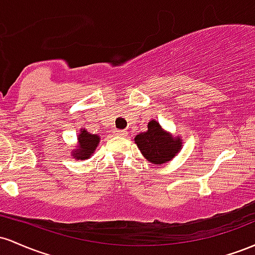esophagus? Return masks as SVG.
Returning a JSON list of instances; mask_svg holds the SVG:
<instances>
[{
    "label": "esophagus",
    "mask_w": 255,
    "mask_h": 255,
    "mask_svg": "<svg viewBox=\"0 0 255 255\" xmlns=\"http://www.w3.org/2000/svg\"><path fill=\"white\" fill-rule=\"evenodd\" d=\"M114 135L116 136H127V131H123V130H116L114 131Z\"/></svg>",
    "instance_id": "1"
}]
</instances>
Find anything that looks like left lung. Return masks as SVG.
<instances>
[{
  "label": "left lung",
  "instance_id": "8db88e82",
  "mask_svg": "<svg viewBox=\"0 0 255 255\" xmlns=\"http://www.w3.org/2000/svg\"><path fill=\"white\" fill-rule=\"evenodd\" d=\"M135 143L142 155L154 165H161L172 160L182 149V137L171 135L159 122L151 119L148 130L135 137Z\"/></svg>",
  "mask_w": 255,
  "mask_h": 255
}]
</instances>
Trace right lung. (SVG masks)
Listing matches in <instances>:
<instances>
[{
    "label": "right lung",
    "mask_w": 255,
    "mask_h": 255,
    "mask_svg": "<svg viewBox=\"0 0 255 255\" xmlns=\"http://www.w3.org/2000/svg\"><path fill=\"white\" fill-rule=\"evenodd\" d=\"M101 137L96 133L88 132L87 128H83L77 136V147L71 151V155L76 160L89 159L93 153H95Z\"/></svg>",
    "instance_id": "1"
}]
</instances>
